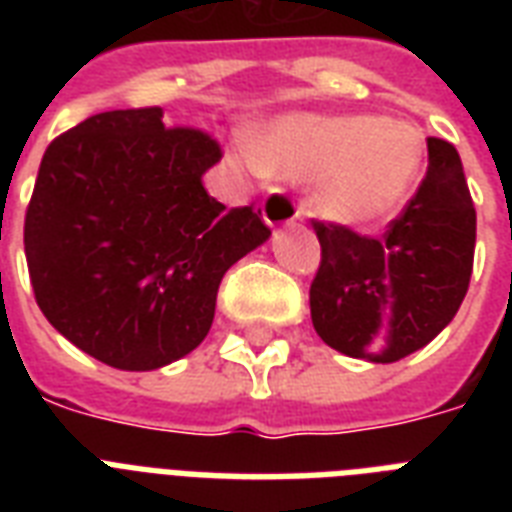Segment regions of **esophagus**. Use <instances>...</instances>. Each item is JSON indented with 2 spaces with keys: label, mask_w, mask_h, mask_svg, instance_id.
<instances>
[{
  "label": "esophagus",
  "mask_w": 512,
  "mask_h": 512,
  "mask_svg": "<svg viewBox=\"0 0 512 512\" xmlns=\"http://www.w3.org/2000/svg\"><path fill=\"white\" fill-rule=\"evenodd\" d=\"M263 217L268 225H289L303 217V207L297 204L295 196H289L281 188H273L263 201Z\"/></svg>",
  "instance_id": "obj_1"
}]
</instances>
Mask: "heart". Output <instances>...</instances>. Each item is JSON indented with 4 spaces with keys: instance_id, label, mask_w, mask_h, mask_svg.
Wrapping results in <instances>:
<instances>
[{
    "instance_id": "obj_1",
    "label": "heart",
    "mask_w": 512,
    "mask_h": 512,
    "mask_svg": "<svg viewBox=\"0 0 512 512\" xmlns=\"http://www.w3.org/2000/svg\"><path fill=\"white\" fill-rule=\"evenodd\" d=\"M263 172L319 180V209L340 223H369L396 207L422 164L412 124L377 116H287L244 156Z\"/></svg>"
}]
</instances>
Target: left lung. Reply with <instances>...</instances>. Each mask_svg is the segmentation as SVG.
<instances>
[{
    "label": "left lung",
    "mask_w": 512,
    "mask_h": 512,
    "mask_svg": "<svg viewBox=\"0 0 512 512\" xmlns=\"http://www.w3.org/2000/svg\"><path fill=\"white\" fill-rule=\"evenodd\" d=\"M321 244L311 319L329 348L390 364L425 348L460 311L473 273L476 207L457 148L428 138V170L388 231L311 220Z\"/></svg>",
    "instance_id": "1"
}]
</instances>
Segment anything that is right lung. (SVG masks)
I'll return each mask as SVG.
<instances>
[{
	"label": "right lung",
	"mask_w": 512,
	"mask_h": 512,
	"mask_svg": "<svg viewBox=\"0 0 512 512\" xmlns=\"http://www.w3.org/2000/svg\"><path fill=\"white\" fill-rule=\"evenodd\" d=\"M223 148L162 108L103 111L52 140L26 209L31 287L60 335L103 364L148 372L191 353L217 289L271 228L225 209L201 175Z\"/></svg>",
	"instance_id": "obj_1"
}]
</instances>
